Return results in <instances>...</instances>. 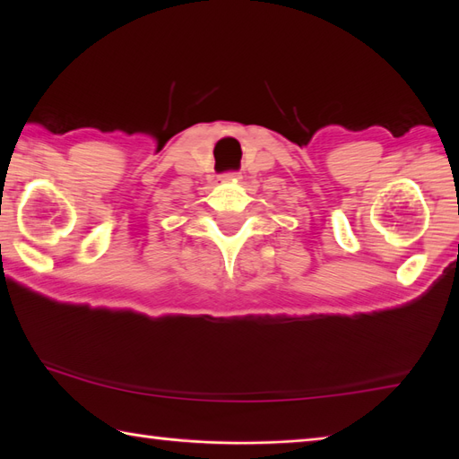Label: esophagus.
Segmentation results:
<instances>
[{
	"instance_id": "obj_1",
	"label": "esophagus",
	"mask_w": 459,
	"mask_h": 459,
	"mask_svg": "<svg viewBox=\"0 0 459 459\" xmlns=\"http://www.w3.org/2000/svg\"><path fill=\"white\" fill-rule=\"evenodd\" d=\"M222 180H237V178H241V175L237 173V171H228V173H222V177H220Z\"/></svg>"
}]
</instances>
